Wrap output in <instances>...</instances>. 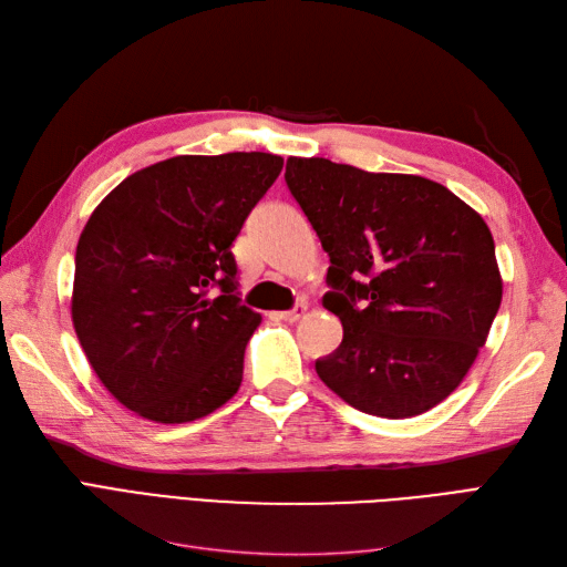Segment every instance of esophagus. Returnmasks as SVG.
<instances>
[{
    "instance_id": "obj_1",
    "label": "esophagus",
    "mask_w": 567,
    "mask_h": 567,
    "mask_svg": "<svg viewBox=\"0 0 567 567\" xmlns=\"http://www.w3.org/2000/svg\"><path fill=\"white\" fill-rule=\"evenodd\" d=\"M305 312H307L305 305H296L293 310H288V312H274V319H281V321L293 323V321H300L305 317Z\"/></svg>"
}]
</instances>
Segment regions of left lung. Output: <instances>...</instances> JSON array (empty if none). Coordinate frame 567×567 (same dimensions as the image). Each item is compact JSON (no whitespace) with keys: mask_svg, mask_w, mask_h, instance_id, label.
<instances>
[{"mask_svg":"<svg viewBox=\"0 0 567 567\" xmlns=\"http://www.w3.org/2000/svg\"><path fill=\"white\" fill-rule=\"evenodd\" d=\"M286 184L331 257L323 307L340 319L342 342L315 364L319 379L381 419L447 400L502 305L485 219L433 179L326 158L290 156Z\"/></svg>","mask_w":567,"mask_h":567,"instance_id":"8db88e82","label":"left lung"}]
</instances>
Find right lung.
Segmentation results:
<instances>
[{
  "instance_id": "right-lung-1",
  "label": "right lung",
  "mask_w": 567,
  "mask_h": 567,
  "mask_svg": "<svg viewBox=\"0 0 567 567\" xmlns=\"http://www.w3.org/2000/svg\"><path fill=\"white\" fill-rule=\"evenodd\" d=\"M281 167L260 151L167 158L120 182L84 225L73 326L96 379L136 416L188 423L241 388L262 317L238 305L231 246Z\"/></svg>"
}]
</instances>
